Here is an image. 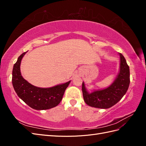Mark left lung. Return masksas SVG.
Wrapping results in <instances>:
<instances>
[{
  "label": "left lung",
  "instance_id": "left-lung-1",
  "mask_svg": "<svg viewBox=\"0 0 146 146\" xmlns=\"http://www.w3.org/2000/svg\"><path fill=\"white\" fill-rule=\"evenodd\" d=\"M120 68L117 76L111 85L103 90L88 92L85 83H82L84 101L92 107L107 109L113 107L120 100L128 90L130 85V69L127 61L121 54Z\"/></svg>",
  "mask_w": 146,
  "mask_h": 146
}]
</instances>
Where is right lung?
Segmentation results:
<instances>
[{"mask_svg":"<svg viewBox=\"0 0 146 146\" xmlns=\"http://www.w3.org/2000/svg\"><path fill=\"white\" fill-rule=\"evenodd\" d=\"M27 52L17 58L12 72V83L19 98L35 110H44L54 108L62 100L64 91L70 81L50 88H39L32 85L23 77L21 73V60Z\"/></svg>","mask_w":146,"mask_h":146,"instance_id":"right-lung-1","label":"right lung"}]
</instances>
